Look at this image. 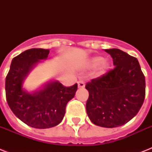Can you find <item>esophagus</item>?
Masks as SVG:
<instances>
[{
  "mask_svg": "<svg viewBox=\"0 0 152 152\" xmlns=\"http://www.w3.org/2000/svg\"><path fill=\"white\" fill-rule=\"evenodd\" d=\"M85 87V84H84V82L82 80H80L78 82V88L80 89V88H83Z\"/></svg>",
  "mask_w": 152,
  "mask_h": 152,
  "instance_id": "esophagus-1",
  "label": "esophagus"
}]
</instances>
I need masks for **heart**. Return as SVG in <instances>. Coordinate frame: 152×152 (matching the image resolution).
Wrapping results in <instances>:
<instances>
[{
  "label": "heart",
  "mask_w": 152,
  "mask_h": 152,
  "mask_svg": "<svg viewBox=\"0 0 152 152\" xmlns=\"http://www.w3.org/2000/svg\"><path fill=\"white\" fill-rule=\"evenodd\" d=\"M110 61L107 59H103L101 56H95L88 60V66L94 68L97 66L96 74L98 76H104L110 69Z\"/></svg>",
  "instance_id": "heart-1"
}]
</instances>
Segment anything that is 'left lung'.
<instances>
[{
	"label": "left lung",
	"instance_id": "8db88e82",
	"mask_svg": "<svg viewBox=\"0 0 152 152\" xmlns=\"http://www.w3.org/2000/svg\"><path fill=\"white\" fill-rule=\"evenodd\" d=\"M114 69L86 84V110L91 122L115 128L129 122L139 112L145 98V77L136 57L118 49L105 50Z\"/></svg>",
	"mask_w": 152,
	"mask_h": 152
}]
</instances>
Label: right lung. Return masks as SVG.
Here are the masks:
<instances>
[{
    "instance_id": "right-lung-1",
    "label": "right lung",
    "mask_w": 152,
    "mask_h": 152,
    "mask_svg": "<svg viewBox=\"0 0 152 152\" xmlns=\"http://www.w3.org/2000/svg\"><path fill=\"white\" fill-rule=\"evenodd\" d=\"M50 50L30 49L14 57L6 76L8 106L23 122L35 129H49L61 122L65 108L76 95L77 84L64 87L52 80L33 91L23 87L25 80L37 64L48 59Z\"/></svg>"
}]
</instances>
